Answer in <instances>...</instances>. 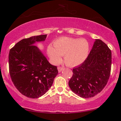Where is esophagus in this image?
Segmentation results:
<instances>
[{
  "label": "esophagus",
  "mask_w": 121,
  "mask_h": 121,
  "mask_svg": "<svg viewBox=\"0 0 121 121\" xmlns=\"http://www.w3.org/2000/svg\"><path fill=\"white\" fill-rule=\"evenodd\" d=\"M63 69H64V68H63V67H58V69L59 73H60L61 71H62V70H63Z\"/></svg>",
  "instance_id": "34e87169"
}]
</instances>
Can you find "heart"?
Masks as SVG:
<instances>
[{
  "instance_id": "1",
  "label": "heart",
  "mask_w": 121,
  "mask_h": 121,
  "mask_svg": "<svg viewBox=\"0 0 121 121\" xmlns=\"http://www.w3.org/2000/svg\"><path fill=\"white\" fill-rule=\"evenodd\" d=\"M53 47L49 45L48 53L55 63L61 61V56H65V64L68 66H77L83 63L89 56L90 46L85 39L62 37L53 43Z\"/></svg>"
}]
</instances>
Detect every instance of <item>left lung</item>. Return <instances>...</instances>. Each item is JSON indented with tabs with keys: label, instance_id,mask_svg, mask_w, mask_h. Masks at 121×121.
<instances>
[{
	"label": "left lung",
	"instance_id": "obj_1",
	"mask_svg": "<svg viewBox=\"0 0 121 121\" xmlns=\"http://www.w3.org/2000/svg\"><path fill=\"white\" fill-rule=\"evenodd\" d=\"M111 65V50L105 43L97 39L86 60L73 69L69 87L80 97H94L107 84Z\"/></svg>",
	"mask_w": 121,
	"mask_h": 121
}]
</instances>
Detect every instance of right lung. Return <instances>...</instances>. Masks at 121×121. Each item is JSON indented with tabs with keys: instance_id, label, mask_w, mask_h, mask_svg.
Masks as SVG:
<instances>
[{
	"instance_id": "1",
	"label": "right lung",
	"mask_w": 121,
	"mask_h": 121,
	"mask_svg": "<svg viewBox=\"0 0 121 121\" xmlns=\"http://www.w3.org/2000/svg\"><path fill=\"white\" fill-rule=\"evenodd\" d=\"M46 36L43 35L23 39L9 51L12 81L20 92L28 98H38L45 94L58 73L57 67L50 64L34 45L44 41Z\"/></svg>"
}]
</instances>
